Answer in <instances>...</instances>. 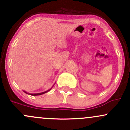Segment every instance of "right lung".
<instances>
[{"instance_id":"1","label":"right lung","mask_w":130,"mask_h":130,"mask_svg":"<svg viewBox=\"0 0 130 130\" xmlns=\"http://www.w3.org/2000/svg\"><path fill=\"white\" fill-rule=\"evenodd\" d=\"M51 88L50 89H49L48 90L46 91V92H41V93H27V92H26V91H24V92L26 93L29 94V95H33V96H37V95H43V94H44V93H47V92H48L49 91L51 90Z\"/></svg>"}]
</instances>
